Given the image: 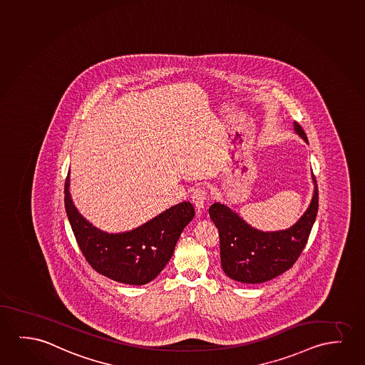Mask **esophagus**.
<instances>
[{
	"label": "esophagus",
	"mask_w": 365,
	"mask_h": 365,
	"mask_svg": "<svg viewBox=\"0 0 365 365\" xmlns=\"http://www.w3.org/2000/svg\"><path fill=\"white\" fill-rule=\"evenodd\" d=\"M207 200H208V190L205 187H198V188L193 190L192 202H193V205L196 206L198 211L205 207Z\"/></svg>",
	"instance_id": "esophagus-1"
}]
</instances>
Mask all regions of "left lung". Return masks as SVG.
Returning <instances> with one entry per match:
<instances>
[{
  "label": "left lung",
  "mask_w": 365,
  "mask_h": 365,
  "mask_svg": "<svg viewBox=\"0 0 365 365\" xmlns=\"http://www.w3.org/2000/svg\"><path fill=\"white\" fill-rule=\"evenodd\" d=\"M296 134L307 142L299 123H294ZM314 180L312 203L300 220L287 230L262 232L251 227L237 213L221 203L210 207V217L218 228L221 264L232 280L245 284H261L281 275L292 267L312 232L319 208L317 180Z\"/></svg>",
  "instance_id": "1"
}]
</instances>
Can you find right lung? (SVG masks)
<instances>
[{"label":"right lung","instance_id":"obj_1","mask_svg":"<svg viewBox=\"0 0 365 365\" xmlns=\"http://www.w3.org/2000/svg\"><path fill=\"white\" fill-rule=\"evenodd\" d=\"M69 188L70 170L65 180V210L85 259L96 272L128 285H144L158 276L195 217L192 203L182 202L132 231L103 232L80 215Z\"/></svg>","mask_w":365,"mask_h":365}]
</instances>
